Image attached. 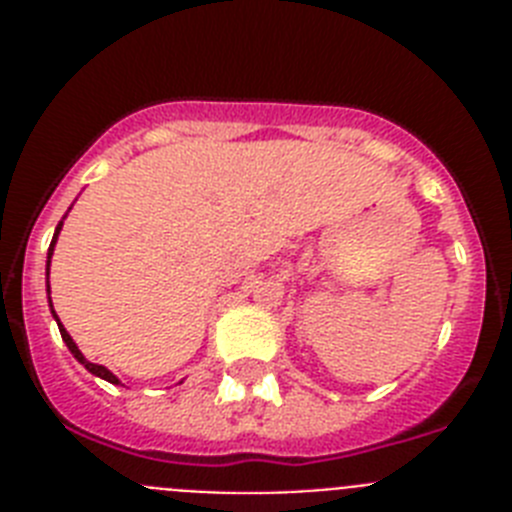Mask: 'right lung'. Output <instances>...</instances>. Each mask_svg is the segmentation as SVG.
<instances>
[{
  "instance_id": "obj_1",
  "label": "right lung",
  "mask_w": 512,
  "mask_h": 512,
  "mask_svg": "<svg viewBox=\"0 0 512 512\" xmlns=\"http://www.w3.org/2000/svg\"><path fill=\"white\" fill-rule=\"evenodd\" d=\"M61 225H63V220H61V223H58L56 233H53L51 248H48V266H51L53 246H56V238H58V233H61ZM48 292H51V289H48ZM48 300H51V297H48ZM51 312H53V318H56V323H58V330H61V338H63V343H66V346H69V351H71V354H74V359L79 361V364H84V369H87V372H92L94 377L104 379V382H110V384H120V379H117L115 374H112L110 369H107V366H102V364H92V361H87V359H84V354H81V351H79V346H76V343H74V338L69 336V330L63 328V325H61V320H58L56 310H53V302H51Z\"/></svg>"
}]
</instances>
